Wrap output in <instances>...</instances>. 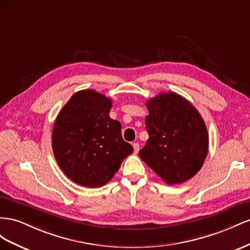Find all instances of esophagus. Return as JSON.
<instances>
[{
    "mask_svg": "<svg viewBox=\"0 0 250 250\" xmlns=\"http://www.w3.org/2000/svg\"><path fill=\"white\" fill-rule=\"evenodd\" d=\"M133 147H134V153L137 154L139 152V144H138V142H134Z\"/></svg>",
    "mask_w": 250,
    "mask_h": 250,
    "instance_id": "obj_1",
    "label": "esophagus"
}]
</instances>
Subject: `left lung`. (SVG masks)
<instances>
[{
	"label": "left lung",
	"mask_w": 250,
	"mask_h": 250,
	"mask_svg": "<svg viewBox=\"0 0 250 250\" xmlns=\"http://www.w3.org/2000/svg\"><path fill=\"white\" fill-rule=\"evenodd\" d=\"M148 139L139 157L167 184L183 183L202 167L208 152L203 118L188 101L174 92L146 102Z\"/></svg>",
	"instance_id": "obj_1"
}]
</instances>
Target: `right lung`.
Here are the masks:
<instances>
[{
    "mask_svg": "<svg viewBox=\"0 0 250 250\" xmlns=\"http://www.w3.org/2000/svg\"><path fill=\"white\" fill-rule=\"evenodd\" d=\"M112 101L94 90L76 92L62 106L52 132L56 162L65 175L84 188H101L119 169L133 146L110 118Z\"/></svg>",
    "mask_w": 250,
    "mask_h": 250,
    "instance_id": "1",
    "label": "right lung"
}]
</instances>
